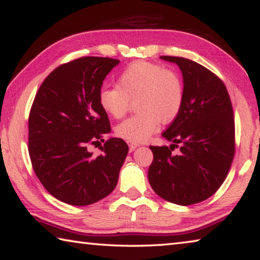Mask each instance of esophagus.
<instances>
[{"mask_svg": "<svg viewBox=\"0 0 260 260\" xmlns=\"http://www.w3.org/2000/svg\"><path fill=\"white\" fill-rule=\"evenodd\" d=\"M128 147H129V151H133L136 147H139V144L138 143H134V142H129L128 143Z\"/></svg>", "mask_w": 260, "mask_h": 260, "instance_id": "1", "label": "esophagus"}]
</instances>
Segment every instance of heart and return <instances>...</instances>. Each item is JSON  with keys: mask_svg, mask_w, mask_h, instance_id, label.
<instances>
[{"mask_svg": "<svg viewBox=\"0 0 260 260\" xmlns=\"http://www.w3.org/2000/svg\"><path fill=\"white\" fill-rule=\"evenodd\" d=\"M135 102L138 113L116 127L118 136L129 142L147 141L159 127L169 124L181 111L183 85L177 72L159 64L136 60L124 69L117 79V87H103L99 104L114 119H120Z\"/></svg>", "mask_w": 260, "mask_h": 260, "instance_id": "obj_1", "label": "heart"}]
</instances>
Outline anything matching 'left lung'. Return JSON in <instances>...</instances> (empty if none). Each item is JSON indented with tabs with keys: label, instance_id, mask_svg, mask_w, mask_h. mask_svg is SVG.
I'll use <instances>...</instances> for the list:
<instances>
[{
	"label": "left lung",
	"instance_id": "left-lung-1",
	"mask_svg": "<svg viewBox=\"0 0 260 260\" xmlns=\"http://www.w3.org/2000/svg\"><path fill=\"white\" fill-rule=\"evenodd\" d=\"M179 65L183 76V104L162 136L171 147L150 146L153 159L148 179L158 196L191 205L209 199L230 172L235 155V122L225 83L196 61L160 56ZM180 143V152L174 147Z\"/></svg>",
	"mask_w": 260,
	"mask_h": 260
}]
</instances>
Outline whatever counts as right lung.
I'll use <instances>...</instances> for the list:
<instances>
[{"label": "right lung", "mask_w": 260, "mask_h": 260, "mask_svg": "<svg viewBox=\"0 0 260 260\" xmlns=\"http://www.w3.org/2000/svg\"><path fill=\"white\" fill-rule=\"evenodd\" d=\"M118 63L109 57L73 59L56 68L35 95L28 116L30 162L46 190L64 203L93 204L117 186L128 152L125 141L108 140L98 157L87 148L111 131L99 93Z\"/></svg>", "instance_id": "add662e5"}]
</instances>
